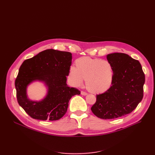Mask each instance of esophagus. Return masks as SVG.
<instances>
[{"mask_svg": "<svg viewBox=\"0 0 155 155\" xmlns=\"http://www.w3.org/2000/svg\"><path fill=\"white\" fill-rule=\"evenodd\" d=\"M81 94L83 95H87V93L84 92V91H81Z\"/></svg>", "mask_w": 155, "mask_h": 155, "instance_id": "1", "label": "esophagus"}]
</instances>
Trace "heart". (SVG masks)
Instances as JSON below:
<instances>
[{
  "instance_id": "1",
  "label": "heart",
  "mask_w": 155,
  "mask_h": 155,
  "mask_svg": "<svg viewBox=\"0 0 155 155\" xmlns=\"http://www.w3.org/2000/svg\"><path fill=\"white\" fill-rule=\"evenodd\" d=\"M76 66H71L69 77L75 86H80L86 80V87L94 94L105 92L111 85L113 70L105 60L82 57L76 60Z\"/></svg>"
}]
</instances>
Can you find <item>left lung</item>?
<instances>
[{
    "instance_id": "1",
    "label": "left lung",
    "mask_w": 155,
    "mask_h": 155,
    "mask_svg": "<svg viewBox=\"0 0 155 155\" xmlns=\"http://www.w3.org/2000/svg\"><path fill=\"white\" fill-rule=\"evenodd\" d=\"M107 59L113 70L111 87L97 95L91 110L97 117L111 119L128 114L136 108L143 97L145 76L140 61L127 54H109Z\"/></svg>"
}]
</instances>
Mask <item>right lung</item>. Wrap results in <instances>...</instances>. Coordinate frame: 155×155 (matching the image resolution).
<instances>
[{"label":"right lung","instance_id":"add662e5","mask_svg":"<svg viewBox=\"0 0 155 155\" xmlns=\"http://www.w3.org/2000/svg\"><path fill=\"white\" fill-rule=\"evenodd\" d=\"M71 59L70 52L49 49L24 61L15 81L16 95L20 106L32 118L58 120L66 114L72 96L80 94L67 84ZM36 80L45 84L48 92L42 101H32L28 98L27 87Z\"/></svg>","mask_w":155,"mask_h":155}]
</instances>
